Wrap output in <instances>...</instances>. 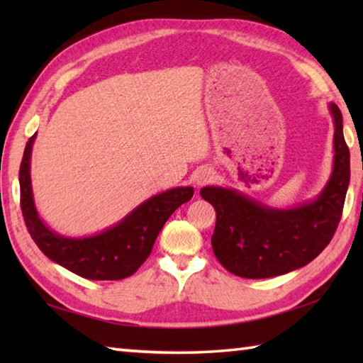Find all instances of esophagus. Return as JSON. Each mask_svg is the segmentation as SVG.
Here are the masks:
<instances>
[{
  "instance_id": "esophagus-1",
  "label": "esophagus",
  "mask_w": 363,
  "mask_h": 363,
  "mask_svg": "<svg viewBox=\"0 0 363 363\" xmlns=\"http://www.w3.org/2000/svg\"><path fill=\"white\" fill-rule=\"evenodd\" d=\"M194 179H195L196 186H205V184L211 182V181L214 179V171H213L211 168H208V167L200 168V169L195 173Z\"/></svg>"
}]
</instances>
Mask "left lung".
Listing matches in <instances>:
<instances>
[{"instance_id": "obj_1", "label": "left lung", "mask_w": 363, "mask_h": 363, "mask_svg": "<svg viewBox=\"0 0 363 363\" xmlns=\"http://www.w3.org/2000/svg\"><path fill=\"white\" fill-rule=\"evenodd\" d=\"M335 123L333 171L317 199L294 208H270L235 189L208 186L201 199L216 210L211 237L214 256L243 279L291 272L322 253L340 224L351 179V155L342 134V115L330 106Z\"/></svg>"}]
</instances>
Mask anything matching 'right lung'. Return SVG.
Here are the masks:
<instances>
[{
    "instance_id": "right-lung-1",
    "label": "right lung",
    "mask_w": 363,
    "mask_h": 363,
    "mask_svg": "<svg viewBox=\"0 0 363 363\" xmlns=\"http://www.w3.org/2000/svg\"><path fill=\"white\" fill-rule=\"evenodd\" d=\"M36 134L28 139L19 171L23 220L38 248L49 259L89 280H121L133 275L149 257L160 230L194 187H176L150 196L134 208L118 224L89 237H64L43 223L36 211L30 160Z\"/></svg>"
}]
</instances>
